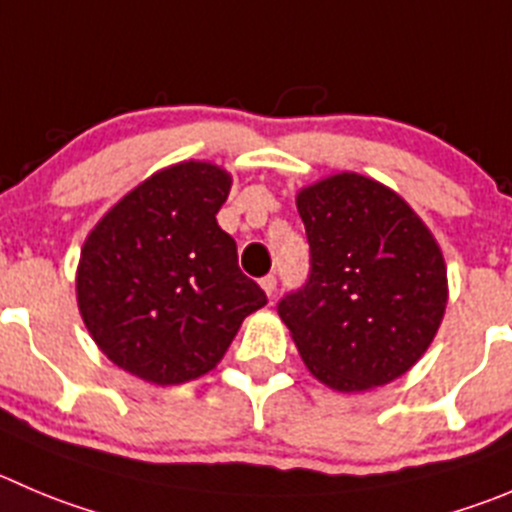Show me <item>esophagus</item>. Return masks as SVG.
I'll return each mask as SVG.
<instances>
[{
    "label": "esophagus",
    "mask_w": 512,
    "mask_h": 512,
    "mask_svg": "<svg viewBox=\"0 0 512 512\" xmlns=\"http://www.w3.org/2000/svg\"><path fill=\"white\" fill-rule=\"evenodd\" d=\"M261 289H264L266 296H274V291H276V276H274V274L264 276V279H261Z\"/></svg>",
    "instance_id": "1"
}]
</instances>
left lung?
Masks as SVG:
<instances>
[{
  "label": "left lung",
  "mask_w": 512,
  "mask_h": 512,
  "mask_svg": "<svg viewBox=\"0 0 512 512\" xmlns=\"http://www.w3.org/2000/svg\"><path fill=\"white\" fill-rule=\"evenodd\" d=\"M311 248L304 289L279 316L306 369L337 392H364L410 372L447 306L440 243L405 198L379 180L334 173L296 193Z\"/></svg>",
  "instance_id": "obj_1"
}]
</instances>
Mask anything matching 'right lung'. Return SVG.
<instances>
[{
	"instance_id": "right-lung-1",
	"label": "right lung",
	"mask_w": 512,
	"mask_h": 512,
	"mask_svg": "<svg viewBox=\"0 0 512 512\" xmlns=\"http://www.w3.org/2000/svg\"><path fill=\"white\" fill-rule=\"evenodd\" d=\"M231 183L208 160L168 165L125 193L82 243V321L97 349L143 382L168 387L208 374L243 319L266 304L216 221Z\"/></svg>"
}]
</instances>
